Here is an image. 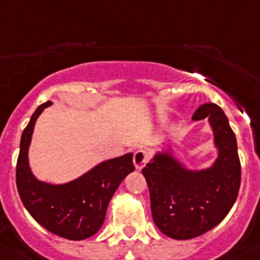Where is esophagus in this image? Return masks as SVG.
I'll return each mask as SVG.
<instances>
[{
    "instance_id": "obj_1",
    "label": "esophagus",
    "mask_w": 260,
    "mask_h": 260,
    "mask_svg": "<svg viewBox=\"0 0 260 260\" xmlns=\"http://www.w3.org/2000/svg\"><path fill=\"white\" fill-rule=\"evenodd\" d=\"M149 160V153L146 150H137L134 153V166L137 170H141Z\"/></svg>"
}]
</instances>
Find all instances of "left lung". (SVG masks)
Segmentation results:
<instances>
[{
	"instance_id": "left-lung-1",
	"label": "left lung",
	"mask_w": 260,
	"mask_h": 260,
	"mask_svg": "<svg viewBox=\"0 0 260 260\" xmlns=\"http://www.w3.org/2000/svg\"><path fill=\"white\" fill-rule=\"evenodd\" d=\"M205 118H209L218 150L212 166L190 170L169 149L156 153L142 170L154 223L165 235L178 241L197 238L219 224L230 212L241 187L237 138L224 111L215 104H203L192 119Z\"/></svg>"
}]
</instances>
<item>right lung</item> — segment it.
Masks as SVG:
<instances>
[{
    "mask_svg": "<svg viewBox=\"0 0 260 260\" xmlns=\"http://www.w3.org/2000/svg\"><path fill=\"white\" fill-rule=\"evenodd\" d=\"M48 101L34 111L21 137L16 182L29 214L41 226L58 237L82 241L93 237L104 224L111 197L126 175L134 171L133 153L101 162L79 178L63 184L38 181L29 166V146L34 125Z\"/></svg>",
    "mask_w": 260,
    "mask_h": 260,
    "instance_id": "right-lung-1",
    "label": "right lung"
}]
</instances>
